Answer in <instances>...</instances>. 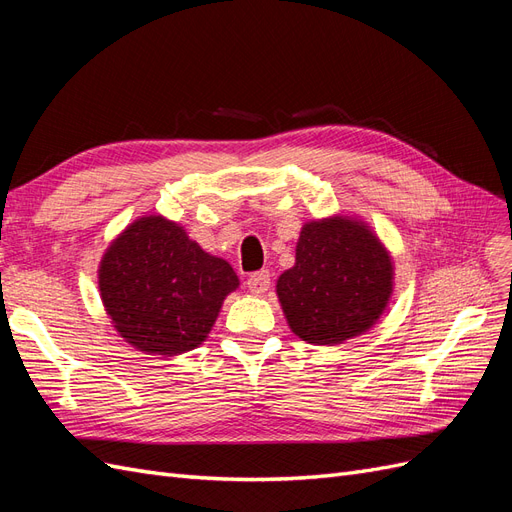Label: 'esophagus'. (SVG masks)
I'll return each mask as SVG.
<instances>
[{
    "label": "esophagus",
    "mask_w": 512,
    "mask_h": 512,
    "mask_svg": "<svg viewBox=\"0 0 512 512\" xmlns=\"http://www.w3.org/2000/svg\"><path fill=\"white\" fill-rule=\"evenodd\" d=\"M269 286H271V273L269 271H256V273L247 277V288H250L252 294L267 292Z\"/></svg>",
    "instance_id": "1"
}]
</instances>
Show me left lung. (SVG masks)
Instances as JSON below:
<instances>
[{
  "label": "left lung",
  "mask_w": 512,
  "mask_h": 512,
  "mask_svg": "<svg viewBox=\"0 0 512 512\" xmlns=\"http://www.w3.org/2000/svg\"><path fill=\"white\" fill-rule=\"evenodd\" d=\"M288 327L314 346L369 331L393 294V260L365 222L333 215L307 222L294 267L277 280Z\"/></svg>",
  "instance_id": "left-lung-1"
}]
</instances>
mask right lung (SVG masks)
<instances>
[{"label":"right lung","instance_id":"right-lung-1","mask_svg":"<svg viewBox=\"0 0 512 512\" xmlns=\"http://www.w3.org/2000/svg\"><path fill=\"white\" fill-rule=\"evenodd\" d=\"M106 314L130 346L175 356L205 342L239 277L162 215L134 220L98 269Z\"/></svg>","mask_w":512,"mask_h":512}]
</instances>
